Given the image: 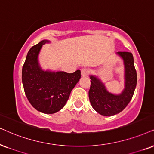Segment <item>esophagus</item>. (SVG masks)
Listing matches in <instances>:
<instances>
[{
  "mask_svg": "<svg viewBox=\"0 0 154 154\" xmlns=\"http://www.w3.org/2000/svg\"><path fill=\"white\" fill-rule=\"evenodd\" d=\"M89 73V69H87V68H83V69L81 70V75L82 77H85V76L88 75Z\"/></svg>",
  "mask_w": 154,
  "mask_h": 154,
  "instance_id": "obj_1",
  "label": "esophagus"
}]
</instances>
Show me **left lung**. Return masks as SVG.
<instances>
[{
    "label": "left lung",
    "instance_id": "8db88e82",
    "mask_svg": "<svg viewBox=\"0 0 154 154\" xmlns=\"http://www.w3.org/2000/svg\"><path fill=\"white\" fill-rule=\"evenodd\" d=\"M125 66V89L119 95L108 92L104 85L94 76H90L89 98L91 106L103 116H113L123 111L131 100L137 83V74L131 52H118Z\"/></svg>",
    "mask_w": 154,
    "mask_h": 154
}]
</instances>
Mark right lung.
<instances>
[{
    "label": "right lung",
    "instance_id": "right-lung-1",
    "mask_svg": "<svg viewBox=\"0 0 154 154\" xmlns=\"http://www.w3.org/2000/svg\"><path fill=\"white\" fill-rule=\"evenodd\" d=\"M42 40L32 46L27 54L22 69V82L25 94L33 107L45 114H54L65 106L71 91L81 77V71L73 73L42 71L38 57Z\"/></svg>",
    "mask_w": 154,
    "mask_h": 154
}]
</instances>
